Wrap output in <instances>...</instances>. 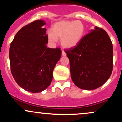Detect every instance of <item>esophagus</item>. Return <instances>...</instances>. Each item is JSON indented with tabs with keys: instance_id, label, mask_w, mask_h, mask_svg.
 I'll return each mask as SVG.
<instances>
[{
	"instance_id": "esophagus-1",
	"label": "esophagus",
	"mask_w": 122,
	"mask_h": 122,
	"mask_svg": "<svg viewBox=\"0 0 122 122\" xmlns=\"http://www.w3.org/2000/svg\"><path fill=\"white\" fill-rule=\"evenodd\" d=\"M62 55L63 56H66V53L64 50H62Z\"/></svg>"
}]
</instances>
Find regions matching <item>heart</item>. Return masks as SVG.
Instances as JSON below:
<instances>
[{
    "label": "heart",
    "instance_id": "obj_1",
    "mask_svg": "<svg viewBox=\"0 0 122 122\" xmlns=\"http://www.w3.org/2000/svg\"><path fill=\"white\" fill-rule=\"evenodd\" d=\"M85 32V26L80 20H61L53 25L47 32L49 41L52 43L61 38L64 48L71 49L79 44Z\"/></svg>",
    "mask_w": 122,
    "mask_h": 122
}]
</instances>
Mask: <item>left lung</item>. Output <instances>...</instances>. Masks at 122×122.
Masks as SVG:
<instances>
[{
    "label": "left lung",
    "instance_id": "1",
    "mask_svg": "<svg viewBox=\"0 0 122 122\" xmlns=\"http://www.w3.org/2000/svg\"><path fill=\"white\" fill-rule=\"evenodd\" d=\"M73 82L77 87L93 90L110 78L113 69V46L106 31L95 26L76 46L65 50Z\"/></svg>",
    "mask_w": 122,
    "mask_h": 122
}]
</instances>
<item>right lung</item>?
I'll return each instance as SVG.
<instances>
[{
	"mask_svg": "<svg viewBox=\"0 0 122 122\" xmlns=\"http://www.w3.org/2000/svg\"><path fill=\"white\" fill-rule=\"evenodd\" d=\"M44 20H35L20 29L11 43L9 58L14 79L19 86L32 93L48 87L53 71L61 56L60 48H48Z\"/></svg>",
	"mask_w": 122,
	"mask_h": 122,
	"instance_id": "1",
	"label": "right lung"
}]
</instances>
